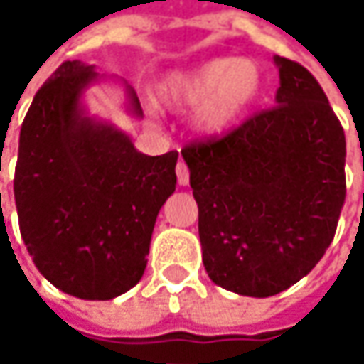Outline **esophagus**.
I'll list each match as a JSON object with an SVG mask.
<instances>
[{
  "mask_svg": "<svg viewBox=\"0 0 364 364\" xmlns=\"http://www.w3.org/2000/svg\"><path fill=\"white\" fill-rule=\"evenodd\" d=\"M177 181H179V185H187L189 183V168H187V164L183 160L177 162Z\"/></svg>",
  "mask_w": 364,
  "mask_h": 364,
  "instance_id": "esophagus-1",
  "label": "esophagus"
}]
</instances>
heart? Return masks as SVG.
<instances>
[{
	"instance_id": "1",
	"label": "heart",
	"mask_w": 364,
	"mask_h": 364,
	"mask_svg": "<svg viewBox=\"0 0 364 364\" xmlns=\"http://www.w3.org/2000/svg\"><path fill=\"white\" fill-rule=\"evenodd\" d=\"M259 71L251 60L213 58L162 84V99L175 107H196V126L204 132L228 130L255 101Z\"/></svg>"
}]
</instances>
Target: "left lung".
<instances>
[{
	"label": "left lung",
	"mask_w": 364,
	"mask_h": 364,
	"mask_svg": "<svg viewBox=\"0 0 364 364\" xmlns=\"http://www.w3.org/2000/svg\"><path fill=\"white\" fill-rule=\"evenodd\" d=\"M276 105L181 149L210 280L276 295L323 259L346 200V134L316 77L276 56Z\"/></svg>",
	"instance_id": "left-lung-1"
}]
</instances>
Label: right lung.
<instances>
[{
	"label": "right lung",
	"instance_id": "add662e5",
	"mask_svg": "<svg viewBox=\"0 0 364 364\" xmlns=\"http://www.w3.org/2000/svg\"><path fill=\"white\" fill-rule=\"evenodd\" d=\"M92 65L65 60L25 115L14 200L41 276L80 299H113L143 276L156 217L175 191L179 151L145 156L82 109ZM130 111L143 115L128 88Z\"/></svg>",
	"mask_w": 364,
	"mask_h": 364
}]
</instances>
